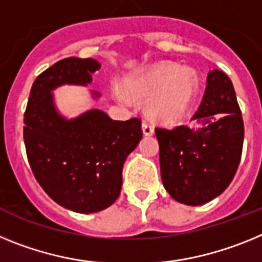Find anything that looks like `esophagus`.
<instances>
[{
  "label": "esophagus",
  "instance_id": "obj_1",
  "mask_svg": "<svg viewBox=\"0 0 262 262\" xmlns=\"http://www.w3.org/2000/svg\"><path fill=\"white\" fill-rule=\"evenodd\" d=\"M142 132H144L145 136H151L154 133L153 125L149 124V122H142Z\"/></svg>",
  "mask_w": 262,
  "mask_h": 262
}]
</instances>
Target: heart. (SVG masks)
<instances>
[{
  "mask_svg": "<svg viewBox=\"0 0 262 262\" xmlns=\"http://www.w3.org/2000/svg\"><path fill=\"white\" fill-rule=\"evenodd\" d=\"M198 87V77L190 67H177L172 63H159L128 81L132 95L149 99L150 117L161 122H174L187 113ZM116 97L129 103L130 97L124 91H116Z\"/></svg>",
  "mask_w": 262,
  "mask_h": 262,
  "instance_id": "1",
  "label": "heart"
}]
</instances>
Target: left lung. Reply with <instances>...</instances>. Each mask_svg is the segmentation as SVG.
I'll use <instances>...</instances> for the list:
<instances>
[{
	"instance_id": "8db88e82",
	"label": "left lung",
	"mask_w": 262,
	"mask_h": 262,
	"mask_svg": "<svg viewBox=\"0 0 262 262\" xmlns=\"http://www.w3.org/2000/svg\"><path fill=\"white\" fill-rule=\"evenodd\" d=\"M194 124L156 128L161 177L177 202L200 206L219 196L237 171L244 142L232 81L223 71L207 76V87Z\"/></svg>"
}]
</instances>
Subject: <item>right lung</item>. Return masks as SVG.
Masks as SVG:
<instances>
[{
	"label": "right lung",
	"mask_w": 262,
	"mask_h": 262,
	"mask_svg": "<svg viewBox=\"0 0 262 262\" xmlns=\"http://www.w3.org/2000/svg\"><path fill=\"white\" fill-rule=\"evenodd\" d=\"M99 68L91 58L59 60L35 79L25 112L24 140L34 177L54 202L79 213L115 203L125 159L142 138L140 118L116 121L92 109L67 120L56 112L51 91L63 84L87 85Z\"/></svg>",
	"instance_id": "add662e5"
}]
</instances>
